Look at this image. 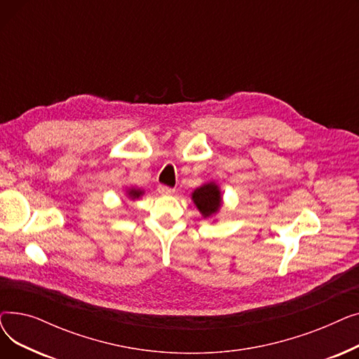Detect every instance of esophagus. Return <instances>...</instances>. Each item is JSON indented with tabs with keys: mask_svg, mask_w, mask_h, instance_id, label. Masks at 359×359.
Masks as SVG:
<instances>
[{
	"mask_svg": "<svg viewBox=\"0 0 359 359\" xmlns=\"http://www.w3.org/2000/svg\"><path fill=\"white\" fill-rule=\"evenodd\" d=\"M158 194H161V195H173L175 189H172V187H168V186L160 184L158 186Z\"/></svg>",
	"mask_w": 359,
	"mask_h": 359,
	"instance_id": "34e87169",
	"label": "esophagus"
}]
</instances>
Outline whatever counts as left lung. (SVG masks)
<instances>
[{
	"label": "left lung",
	"mask_w": 359,
	"mask_h": 359,
	"mask_svg": "<svg viewBox=\"0 0 359 359\" xmlns=\"http://www.w3.org/2000/svg\"><path fill=\"white\" fill-rule=\"evenodd\" d=\"M192 201L203 218H212L221 210L222 196L215 182L205 183L192 192Z\"/></svg>",
	"instance_id": "obj_1"
}]
</instances>
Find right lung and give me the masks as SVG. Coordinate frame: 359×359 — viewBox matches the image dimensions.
<instances>
[{
    "label": "right lung",
    "mask_w": 359,
    "mask_h": 359,
    "mask_svg": "<svg viewBox=\"0 0 359 359\" xmlns=\"http://www.w3.org/2000/svg\"><path fill=\"white\" fill-rule=\"evenodd\" d=\"M142 195H144V191H141V189H135V187H129V189L126 191V196H128L130 201L140 199Z\"/></svg>",
    "instance_id": "right-lung-1"
}]
</instances>
